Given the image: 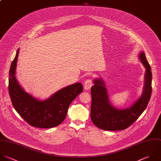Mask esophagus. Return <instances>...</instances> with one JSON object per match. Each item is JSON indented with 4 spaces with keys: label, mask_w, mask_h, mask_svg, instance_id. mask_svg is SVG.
<instances>
[{
    "label": "esophagus",
    "mask_w": 161,
    "mask_h": 161,
    "mask_svg": "<svg viewBox=\"0 0 161 161\" xmlns=\"http://www.w3.org/2000/svg\"><path fill=\"white\" fill-rule=\"evenodd\" d=\"M92 85H93V83H92V79H90V78L87 79L85 82V89L89 90L92 87Z\"/></svg>",
    "instance_id": "obj_1"
}]
</instances>
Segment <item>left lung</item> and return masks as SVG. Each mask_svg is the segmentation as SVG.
<instances>
[{
	"instance_id": "1",
	"label": "left lung",
	"mask_w": 161,
	"mask_h": 161,
	"mask_svg": "<svg viewBox=\"0 0 161 161\" xmlns=\"http://www.w3.org/2000/svg\"><path fill=\"white\" fill-rule=\"evenodd\" d=\"M139 59L146 68L145 83L142 96L129 108L118 109L109 102L104 81L100 78L94 80L91 88V119L102 130L114 131L125 130L134 123L146 108L152 93L151 68L145 53L141 52Z\"/></svg>"
}]
</instances>
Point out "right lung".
<instances>
[{
	"label": "right lung",
	"instance_id": "add662e5",
	"mask_svg": "<svg viewBox=\"0 0 161 161\" xmlns=\"http://www.w3.org/2000/svg\"><path fill=\"white\" fill-rule=\"evenodd\" d=\"M19 49L12 61L8 78V92L13 107L19 115L32 127L49 129L61 124L66 117L68 107L83 92L81 83H76L58 91L44 101L25 92L15 76Z\"/></svg>",
	"mask_w": 161,
	"mask_h": 161
}]
</instances>
